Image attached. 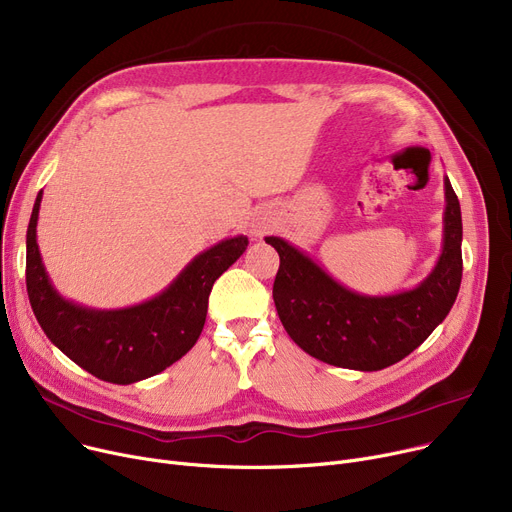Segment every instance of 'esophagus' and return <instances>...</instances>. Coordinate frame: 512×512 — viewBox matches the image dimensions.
I'll list each match as a JSON object with an SVG mask.
<instances>
[{"label": "esophagus", "instance_id": "1", "mask_svg": "<svg viewBox=\"0 0 512 512\" xmlns=\"http://www.w3.org/2000/svg\"><path fill=\"white\" fill-rule=\"evenodd\" d=\"M263 228H265V224H257V226H255V232H257V234H261V230H263Z\"/></svg>", "mask_w": 512, "mask_h": 512}]
</instances>
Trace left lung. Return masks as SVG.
Listing matches in <instances>:
<instances>
[{
  "instance_id": "obj_1",
  "label": "left lung",
  "mask_w": 512,
  "mask_h": 512,
  "mask_svg": "<svg viewBox=\"0 0 512 512\" xmlns=\"http://www.w3.org/2000/svg\"><path fill=\"white\" fill-rule=\"evenodd\" d=\"M442 253L415 288L384 297L359 294L336 282L305 251L280 236H265L280 255L274 303L288 336L303 351L334 367L380 371L411 355L452 309L463 278V220L444 178Z\"/></svg>"
}]
</instances>
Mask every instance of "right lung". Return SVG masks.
I'll list each match as a JSON object with an SVG mask.
<instances>
[{"label":"right lung","mask_w":512,"mask_h":512,"mask_svg":"<svg viewBox=\"0 0 512 512\" xmlns=\"http://www.w3.org/2000/svg\"><path fill=\"white\" fill-rule=\"evenodd\" d=\"M39 191L26 230V292L45 336L95 378L134 384L182 359L201 336L213 282L245 253L232 236L199 253L153 299L124 309H93L64 299L51 284L37 245Z\"/></svg>","instance_id":"1"}]
</instances>
